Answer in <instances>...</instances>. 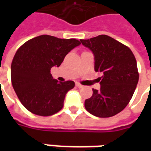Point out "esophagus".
<instances>
[{
    "mask_svg": "<svg viewBox=\"0 0 151 151\" xmlns=\"http://www.w3.org/2000/svg\"><path fill=\"white\" fill-rule=\"evenodd\" d=\"M76 86L78 87V88H82V87H83V86H82V84H80L79 82H76Z\"/></svg>",
    "mask_w": 151,
    "mask_h": 151,
    "instance_id": "1",
    "label": "esophagus"
}]
</instances>
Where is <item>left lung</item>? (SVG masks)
<instances>
[{
  "label": "left lung",
  "mask_w": 151,
  "mask_h": 151,
  "mask_svg": "<svg viewBox=\"0 0 151 151\" xmlns=\"http://www.w3.org/2000/svg\"><path fill=\"white\" fill-rule=\"evenodd\" d=\"M80 41L94 54L95 72L103 73L100 90L92 89L86 109L97 117L113 116L129 103L138 82L135 56L129 47L106 35Z\"/></svg>",
  "instance_id": "obj_1"
}]
</instances>
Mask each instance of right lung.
<instances>
[{"mask_svg":"<svg viewBox=\"0 0 151 151\" xmlns=\"http://www.w3.org/2000/svg\"><path fill=\"white\" fill-rule=\"evenodd\" d=\"M81 44L75 39L43 35L23 43L11 64V82L22 104L32 113L48 116L64 106L67 92L74 87L73 81L53 79L51 69L59 67L65 56Z\"/></svg>","mask_w":151,"mask_h":151,"instance_id":"add662e5","label":"right lung"}]
</instances>
